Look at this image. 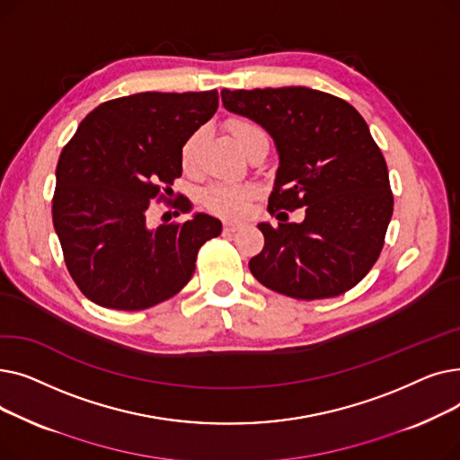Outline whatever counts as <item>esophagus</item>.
Here are the masks:
<instances>
[{"label": "esophagus", "instance_id": "1", "mask_svg": "<svg viewBox=\"0 0 460 460\" xmlns=\"http://www.w3.org/2000/svg\"><path fill=\"white\" fill-rule=\"evenodd\" d=\"M238 229H243V224H234V222H226L224 224V231L226 233H234Z\"/></svg>", "mask_w": 460, "mask_h": 460}]
</instances>
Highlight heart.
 <instances>
[{"instance_id": "b5f03b06", "label": "heart", "mask_w": 460, "mask_h": 460, "mask_svg": "<svg viewBox=\"0 0 460 460\" xmlns=\"http://www.w3.org/2000/svg\"><path fill=\"white\" fill-rule=\"evenodd\" d=\"M227 127H229V132L233 134V137L236 139V143L244 151H248L257 141L269 139L264 128L259 123H255V120L246 119V117L231 119ZM199 141H201V130H196L184 139L182 147H181V164L184 169H191L193 165H196ZM252 196H253V190L250 186L214 182V184H208L201 191V201L210 212H214L217 216L238 217L246 212Z\"/></svg>"}]
</instances>
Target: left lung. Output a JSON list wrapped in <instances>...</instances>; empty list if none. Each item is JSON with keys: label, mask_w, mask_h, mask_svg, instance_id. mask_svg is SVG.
Returning a JSON list of instances; mask_svg holds the SVG:
<instances>
[{"label": "left lung", "mask_w": 460, "mask_h": 460, "mask_svg": "<svg viewBox=\"0 0 460 460\" xmlns=\"http://www.w3.org/2000/svg\"><path fill=\"white\" fill-rule=\"evenodd\" d=\"M229 111L267 128L279 151L267 210L306 208L302 225L259 224L261 253L250 270L272 291L340 296L373 269L394 214L388 165L354 106L307 87L222 91Z\"/></svg>", "instance_id": "left-lung-1"}]
</instances>
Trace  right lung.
Returning <instances> with one entry per match:
<instances>
[{"mask_svg":"<svg viewBox=\"0 0 460 460\" xmlns=\"http://www.w3.org/2000/svg\"><path fill=\"white\" fill-rule=\"evenodd\" d=\"M217 110V91L137 93L96 106L65 145L52 198L70 278L108 309L141 311L181 293L222 222L196 214L147 227L182 173L181 147ZM172 207L191 212L188 198ZM179 216V214H177Z\"/></svg>","mask_w":460,"mask_h":460,"instance_id":"obj_1","label":"right lung"}]
</instances>
